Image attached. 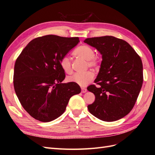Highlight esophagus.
Wrapping results in <instances>:
<instances>
[{
    "label": "esophagus",
    "instance_id": "1",
    "mask_svg": "<svg viewBox=\"0 0 155 155\" xmlns=\"http://www.w3.org/2000/svg\"><path fill=\"white\" fill-rule=\"evenodd\" d=\"M87 89L85 88H83V87H81V92L82 93H85L87 92Z\"/></svg>",
    "mask_w": 155,
    "mask_h": 155
}]
</instances>
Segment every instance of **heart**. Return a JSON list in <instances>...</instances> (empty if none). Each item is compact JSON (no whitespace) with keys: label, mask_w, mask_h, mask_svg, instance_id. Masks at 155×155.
I'll list each match as a JSON object with an SVG mask.
<instances>
[{"label":"heart","mask_w":155,"mask_h":155,"mask_svg":"<svg viewBox=\"0 0 155 155\" xmlns=\"http://www.w3.org/2000/svg\"><path fill=\"white\" fill-rule=\"evenodd\" d=\"M74 55L87 60V65L89 67L96 68L99 65V59L95 56V51L92 48L88 45L79 46L74 51ZM60 66L66 73L72 71V63L70 58L64 55L60 59ZM94 79V74L91 71L83 73L76 72L68 78L70 82L74 83L80 86H86Z\"/></svg>","instance_id":"obj_1"}]
</instances>
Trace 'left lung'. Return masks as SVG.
I'll use <instances>...</instances> for the list:
<instances>
[{"label":"left lung","instance_id":"1","mask_svg":"<svg viewBox=\"0 0 155 155\" xmlns=\"http://www.w3.org/2000/svg\"><path fill=\"white\" fill-rule=\"evenodd\" d=\"M85 43L102 55L100 72L87 90L95 95L88 111L98 119L114 121L133 109L143 83L142 59L127 42L113 36L87 38Z\"/></svg>","mask_w":155,"mask_h":155}]
</instances>
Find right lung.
Masks as SVG:
<instances>
[{
  "label": "right lung",
  "mask_w": 155,
  "mask_h": 155,
  "mask_svg": "<svg viewBox=\"0 0 155 155\" xmlns=\"http://www.w3.org/2000/svg\"><path fill=\"white\" fill-rule=\"evenodd\" d=\"M79 37L47 35L33 39L17 58L13 86L21 105L31 117L48 122L64 113L70 98L81 92L77 84L62 83L60 59L79 43Z\"/></svg>",
  "instance_id": "1"
}]
</instances>
